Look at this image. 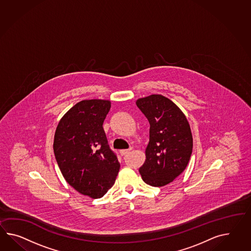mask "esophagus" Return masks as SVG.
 <instances>
[{
	"mask_svg": "<svg viewBox=\"0 0 251 251\" xmlns=\"http://www.w3.org/2000/svg\"><path fill=\"white\" fill-rule=\"evenodd\" d=\"M132 150V148H130V149H128V150H123V151H121V154L122 155H127L128 153L130 152V151Z\"/></svg>",
	"mask_w": 251,
	"mask_h": 251,
	"instance_id": "esophagus-1",
	"label": "esophagus"
}]
</instances>
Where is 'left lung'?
Wrapping results in <instances>:
<instances>
[{"label": "left lung", "mask_w": 251, "mask_h": 251, "mask_svg": "<svg viewBox=\"0 0 251 251\" xmlns=\"http://www.w3.org/2000/svg\"><path fill=\"white\" fill-rule=\"evenodd\" d=\"M136 104L151 125L146 159L139 171L148 185L165 186L189 163L193 147L190 124L177 105L162 95L139 99Z\"/></svg>", "instance_id": "8db88e82"}]
</instances>
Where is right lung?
<instances>
[{
    "instance_id": "right-lung-1",
    "label": "right lung",
    "mask_w": 251,
    "mask_h": 251,
    "mask_svg": "<svg viewBox=\"0 0 251 251\" xmlns=\"http://www.w3.org/2000/svg\"><path fill=\"white\" fill-rule=\"evenodd\" d=\"M110 109V100H81L61 118L54 135L53 151L63 177L92 199L107 193L121 167L102 127Z\"/></svg>"
}]
</instances>
